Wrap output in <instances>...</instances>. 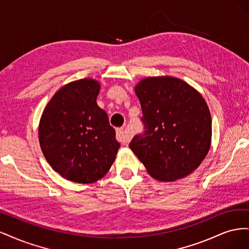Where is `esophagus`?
Returning <instances> with one entry per match:
<instances>
[{"instance_id":"esophagus-1","label":"esophagus","mask_w":249,"mask_h":249,"mask_svg":"<svg viewBox=\"0 0 249 249\" xmlns=\"http://www.w3.org/2000/svg\"><path fill=\"white\" fill-rule=\"evenodd\" d=\"M116 137L119 142H122V143H124V144H125V143L130 142V140L132 138V135L130 133H127L124 129V127H119V129L116 130Z\"/></svg>"}]
</instances>
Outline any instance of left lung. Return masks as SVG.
<instances>
[{"instance_id":"left-lung-1","label":"left lung","mask_w":249,"mask_h":249,"mask_svg":"<svg viewBox=\"0 0 249 249\" xmlns=\"http://www.w3.org/2000/svg\"><path fill=\"white\" fill-rule=\"evenodd\" d=\"M135 93L145 131L132 139L130 148L158 180L175 182L189 176L211 147L212 119L205 99L171 76L142 79Z\"/></svg>"}]
</instances>
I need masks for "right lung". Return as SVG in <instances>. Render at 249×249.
Wrapping results in <instances>:
<instances>
[{"label":"right lung","mask_w":249,"mask_h":249,"mask_svg":"<svg viewBox=\"0 0 249 249\" xmlns=\"http://www.w3.org/2000/svg\"><path fill=\"white\" fill-rule=\"evenodd\" d=\"M100 90L101 83L94 79L72 81L53 95L40 117L42 154L51 167L71 182L101 179L120 147L107 113L96 104Z\"/></svg>","instance_id":"1"}]
</instances>
